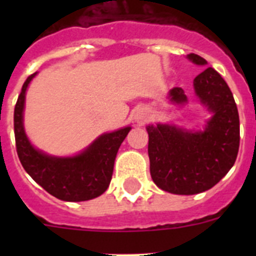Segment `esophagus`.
I'll use <instances>...</instances> for the list:
<instances>
[{
    "label": "esophagus",
    "instance_id": "esophagus-1",
    "mask_svg": "<svg viewBox=\"0 0 256 256\" xmlns=\"http://www.w3.org/2000/svg\"><path fill=\"white\" fill-rule=\"evenodd\" d=\"M133 118H134V122L137 124H144L146 122V119H148V114H146L144 110H137Z\"/></svg>",
    "mask_w": 256,
    "mask_h": 256
}]
</instances>
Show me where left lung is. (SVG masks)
Here are the masks:
<instances>
[{
	"label": "left lung",
	"instance_id": "left-lung-1",
	"mask_svg": "<svg viewBox=\"0 0 256 256\" xmlns=\"http://www.w3.org/2000/svg\"><path fill=\"white\" fill-rule=\"evenodd\" d=\"M187 58L198 66L208 64L195 54ZM194 90L212 114L204 130L162 123L146 126L151 178L159 188L176 195H195L216 186L234 166L240 148L238 112L224 79L206 68L194 79ZM168 98L174 105L187 104L180 87L172 88Z\"/></svg>",
	"mask_w": 256,
	"mask_h": 256
}]
</instances>
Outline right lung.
<instances>
[{"mask_svg":"<svg viewBox=\"0 0 256 256\" xmlns=\"http://www.w3.org/2000/svg\"><path fill=\"white\" fill-rule=\"evenodd\" d=\"M28 76L18 97L14 112L16 151L22 168L40 187L62 201H87L108 190L114 162L130 126L98 136L83 151L73 156H54L36 148L24 130L26 94L32 79Z\"/></svg>","mask_w":256,"mask_h":256,"instance_id":"add662e5","label":"right lung"}]
</instances>
